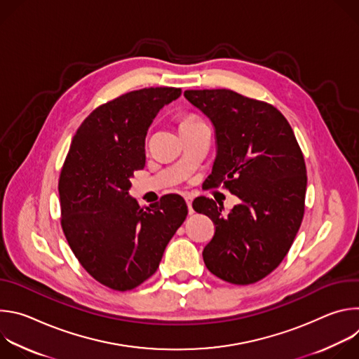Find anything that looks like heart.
Here are the masks:
<instances>
[{
    "instance_id": "1",
    "label": "heart",
    "mask_w": 359,
    "mask_h": 359,
    "mask_svg": "<svg viewBox=\"0 0 359 359\" xmlns=\"http://www.w3.org/2000/svg\"><path fill=\"white\" fill-rule=\"evenodd\" d=\"M182 135H187V130H186V129H183V130H182Z\"/></svg>"
}]
</instances>
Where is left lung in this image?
Listing matches in <instances>:
<instances>
[{
    "mask_svg": "<svg viewBox=\"0 0 359 359\" xmlns=\"http://www.w3.org/2000/svg\"><path fill=\"white\" fill-rule=\"evenodd\" d=\"M168 95L166 88H143L96 108L78 128L61 170L68 244L96 281L116 291L133 290L158 271L184 220L177 194L139 204L128 193L133 173L144 168V137ZM170 198L181 203L180 212H172Z\"/></svg>",
    "mask_w": 359,
    "mask_h": 359,
    "instance_id": "1",
    "label": "left lung"
}]
</instances>
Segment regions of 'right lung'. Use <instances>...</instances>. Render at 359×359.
<instances>
[{"mask_svg": "<svg viewBox=\"0 0 359 359\" xmlns=\"http://www.w3.org/2000/svg\"><path fill=\"white\" fill-rule=\"evenodd\" d=\"M184 96L216 130L217 156L204 183L224 182L238 197L227 215H208L216 231L203 250L204 264L227 283H257L280 266L301 226L306 189L302 151L287 119L266 102L230 89Z\"/></svg>", "mask_w": 359, "mask_h": 359, "instance_id": "add662e5", "label": "right lung"}]
</instances>
